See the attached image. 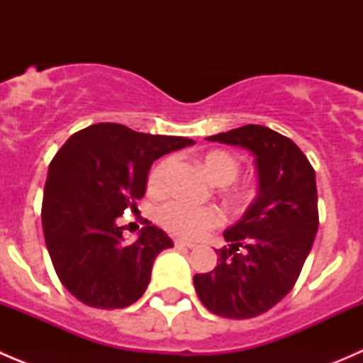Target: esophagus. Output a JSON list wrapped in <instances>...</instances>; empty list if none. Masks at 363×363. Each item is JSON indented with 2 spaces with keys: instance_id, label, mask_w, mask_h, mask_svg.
I'll list each match as a JSON object with an SVG mask.
<instances>
[{
  "instance_id": "obj_1",
  "label": "esophagus",
  "mask_w": 363,
  "mask_h": 363,
  "mask_svg": "<svg viewBox=\"0 0 363 363\" xmlns=\"http://www.w3.org/2000/svg\"><path fill=\"white\" fill-rule=\"evenodd\" d=\"M174 244L175 247H188V250H195L196 247L195 242H189V240H182V239H175Z\"/></svg>"
}]
</instances>
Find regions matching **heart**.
Wrapping results in <instances>:
<instances>
[{"label": "heart", "instance_id": "1", "mask_svg": "<svg viewBox=\"0 0 363 363\" xmlns=\"http://www.w3.org/2000/svg\"><path fill=\"white\" fill-rule=\"evenodd\" d=\"M172 158H163L151 168L147 175V189L152 195H161L167 189L168 172H170ZM203 164L207 174L218 184H230L235 181L239 174V160L226 151H211L203 156ZM255 195L251 186H240L233 191V199L237 202H247ZM158 219L168 232L181 237H202L205 232L216 228L223 223V214L219 208L207 207V205H189L184 202H168L160 208Z\"/></svg>", "mask_w": 363, "mask_h": 363}]
</instances>
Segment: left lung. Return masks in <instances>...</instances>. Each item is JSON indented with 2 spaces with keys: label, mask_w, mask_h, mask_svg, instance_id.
<instances>
[{
  "label": "left lung",
  "mask_w": 363,
  "mask_h": 363,
  "mask_svg": "<svg viewBox=\"0 0 363 363\" xmlns=\"http://www.w3.org/2000/svg\"><path fill=\"white\" fill-rule=\"evenodd\" d=\"M207 140L255 155L258 195L223 233L228 247L216 251V269L193 283L211 313L247 320L272 309L298 279L320 225L316 174L291 138L267 126L246 124Z\"/></svg>",
  "instance_id": "obj_1"
}]
</instances>
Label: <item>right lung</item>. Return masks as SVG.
Masks as SVG:
<instances>
[{"label":"right lung","instance_id":"right-lung-1","mask_svg":"<svg viewBox=\"0 0 363 363\" xmlns=\"http://www.w3.org/2000/svg\"><path fill=\"white\" fill-rule=\"evenodd\" d=\"M193 144L98 123L73 133L57 151L43 189L42 226L54 270L77 300L121 309L144 295L156 256L174 242L147 221L126 244L117 218L135 211V200L145 195L152 161Z\"/></svg>","mask_w":363,"mask_h":363}]
</instances>
